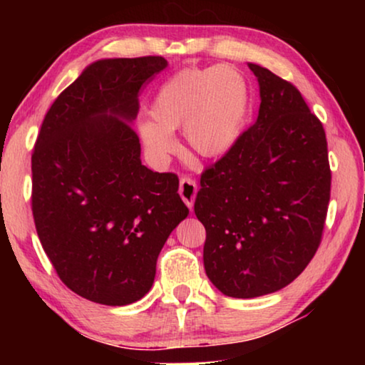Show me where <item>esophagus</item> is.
<instances>
[{"instance_id": "obj_1", "label": "esophagus", "mask_w": 365, "mask_h": 365, "mask_svg": "<svg viewBox=\"0 0 365 365\" xmlns=\"http://www.w3.org/2000/svg\"><path fill=\"white\" fill-rule=\"evenodd\" d=\"M179 194H181L182 201L186 202L189 209H192L194 201H196L197 194V184L191 178H182L181 182H179Z\"/></svg>"}]
</instances>
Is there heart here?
<instances>
[{"mask_svg":"<svg viewBox=\"0 0 365 365\" xmlns=\"http://www.w3.org/2000/svg\"><path fill=\"white\" fill-rule=\"evenodd\" d=\"M251 91L237 68H184L158 88L149 119L138 123V134L149 156L164 163L176 151L173 133L182 128L189 149L197 156H226L241 139L246 128Z\"/></svg>","mask_w":365,"mask_h":365,"instance_id":"b5f03b06","label":"heart"}]
</instances>
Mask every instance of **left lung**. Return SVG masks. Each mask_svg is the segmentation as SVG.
Wrapping results in <instances>:
<instances>
[{
    "label": "left lung",
    "instance_id": "8db88e82",
    "mask_svg": "<svg viewBox=\"0 0 365 365\" xmlns=\"http://www.w3.org/2000/svg\"><path fill=\"white\" fill-rule=\"evenodd\" d=\"M256 123L201 176L194 212L204 269L224 296L252 299L291 284L316 254L331 197L322 123L299 89L259 64Z\"/></svg>",
    "mask_w": 365,
    "mask_h": 365
}]
</instances>
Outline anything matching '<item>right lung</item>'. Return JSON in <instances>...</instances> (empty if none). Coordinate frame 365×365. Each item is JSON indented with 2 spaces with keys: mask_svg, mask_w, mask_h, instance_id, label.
Wrapping results in <instances>:
<instances>
[{
  "mask_svg": "<svg viewBox=\"0 0 365 365\" xmlns=\"http://www.w3.org/2000/svg\"><path fill=\"white\" fill-rule=\"evenodd\" d=\"M163 56L99 59L44 116L31 156V206L46 256L88 301L128 306L146 296L159 252L189 209L173 173L141 163L131 123L139 89Z\"/></svg>",
  "mask_w": 365,
  "mask_h": 365,
  "instance_id": "1",
  "label": "right lung"
}]
</instances>
